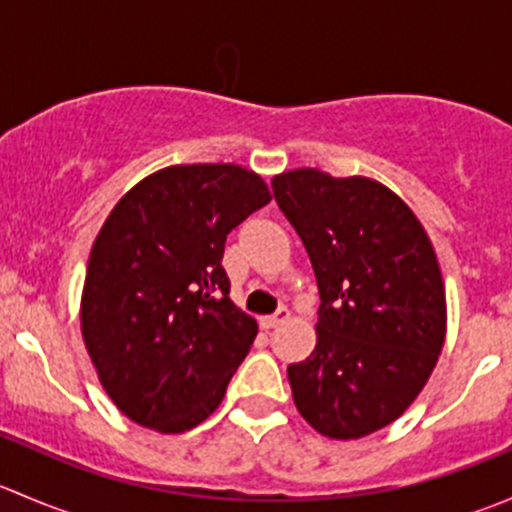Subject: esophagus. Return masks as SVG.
<instances>
[{
  "label": "esophagus",
  "mask_w": 512,
  "mask_h": 512,
  "mask_svg": "<svg viewBox=\"0 0 512 512\" xmlns=\"http://www.w3.org/2000/svg\"><path fill=\"white\" fill-rule=\"evenodd\" d=\"M287 319H289V309L280 307L275 314H270V317H262V327L275 329V327H280V324H285Z\"/></svg>",
  "instance_id": "obj_1"
}]
</instances>
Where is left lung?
<instances>
[{
	"label": "left lung",
	"mask_w": 512,
	"mask_h": 512,
	"mask_svg": "<svg viewBox=\"0 0 512 512\" xmlns=\"http://www.w3.org/2000/svg\"><path fill=\"white\" fill-rule=\"evenodd\" d=\"M272 193L319 287L317 347L287 366L299 414L339 441L396 421L426 386L446 339V292L426 230L371 178L297 168Z\"/></svg>",
	"instance_id": "1"
}]
</instances>
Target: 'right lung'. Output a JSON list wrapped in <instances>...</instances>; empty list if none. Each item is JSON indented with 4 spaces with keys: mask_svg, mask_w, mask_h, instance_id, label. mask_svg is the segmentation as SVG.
Segmentation results:
<instances>
[{
    "mask_svg": "<svg viewBox=\"0 0 512 512\" xmlns=\"http://www.w3.org/2000/svg\"><path fill=\"white\" fill-rule=\"evenodd\" d=\"M270 198L240 165H170L106 218L86 267L81 334L131 421L183 433L220 406L257 337L230 299L225 240Z\"/></svg>",
    "mask_w": 512,
    "mask_h": 512,
    "instance_id": "1",
    "label": "right lung"
}]
</instances>
